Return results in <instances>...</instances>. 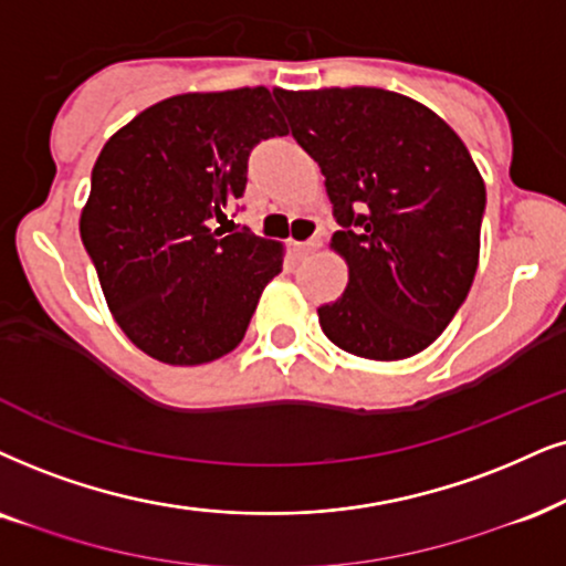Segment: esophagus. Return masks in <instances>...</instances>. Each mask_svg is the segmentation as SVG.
<instances>
[{
    "label": "esophagus",
    "instance_id": "34e87169",
    "mask_svg": "<svg viewBox=\"0 0 566 566\" xmlns=\"http://www.w3.org/2000/svg\"><path fill=\"white\" fill-rule=\"evenodd\" d=\"M292 248H295L297 255H307V253H313V250H316V248H321V240L318 238H311V240H305V242H292Z\"/></svg>",
    "mask_w": 566,
    "mask_h": 566
}]
</instances>
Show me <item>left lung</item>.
I'll list each match as a JSON object with an SVG mask.
<instances>
[{"instance_id": "8db88e82", "label": "left lung", "mask_w": 566, "mask_h": 566, "mask_svg": "<svg viewBox=\"0 0 566 566\" xmlns=\"http://www.w3.org/2000/svg\"><path fill=\"white\" fill-rule=\"evenodd\" d=\"M318 161L345 255L342 297L318 307L336 347L405 360L436 342L475 279L485 185L452 127L384 88L274 91Z\"/></svg>"}]
</instances>
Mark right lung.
Returning a JSON list of instances; mask_svg holds the SVG:
<instances>
[{
	"label": "right lung",
	"mask_w": 566,
	"mask_h": 566,
	"mask_svg": "<svg viewBox=\"0 0 566 566\" xmlns=\"http://www.w3.org/2000/svg\"><path fill=\"white\" fill-rule=\"evenodd\" d=\"M287 133L259 85L164 98L106 140L81 238L114 321L146 355L200 366L242 342L282 245L211 224L245 192L250 151Z\"/></svg>",
	"instance_id": "add662e5"
}]
</instances>
